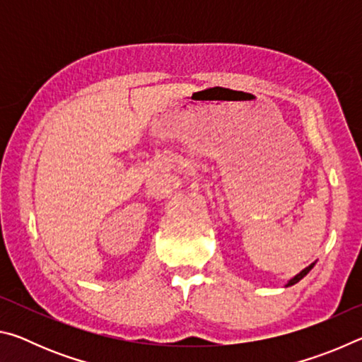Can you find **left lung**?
Wrapping results in <instances>:
<instances>
[{
	"instance_id": "left-lung-1",
	"label": "left lung",
	"mask_w": 362,
	"mask_h": 362,
	"mask_svg": "<svg viewBox=\"0 0 362 362\" xmlns=\"http://www.w3.org/2000/svg\"><path fill=\"white\" fill-rule=\"evenodd\" d=\"M313 267H315V263H311V265H308V267H306L305 269H302V272H300L298 274H296V276H293V278H292V279L289 281V283H287V284H286V287H289V286H293V284H297L300 279H302V278H305V276H306V274H308V273H310V269H311V268H313Z\"/></svg>"
}]
</instances>
